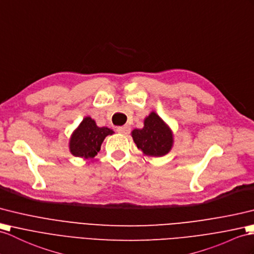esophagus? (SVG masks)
I'll return each instance as SVG.
<instances>
[{
	"mask_svg": "<svg viewBox=\"0 0 254 254\" xmlns=\"http://www.w3.org/2000/svg\"><path fill=\"white\" fill-rule=\"evenodd\" d=\"M116 130L123 134H128L129 132H130V128H129L128 126H122V127H117Z\"/></svg>",
	"mask_w": 254,
	"mask_h": 254,
	"instance_id": "34e87169",
	"label": "esophagus"
}]
</instances>
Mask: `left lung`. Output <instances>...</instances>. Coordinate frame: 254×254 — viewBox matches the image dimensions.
Masks as SVG:
<instances>
[{
	"label": "left lung",
	"mask_w": 254,
	"mask_h": 254,
	"mask_svg": "<svg viewBox=\"0 0 254 254\" xmlns=\"http://www.w3.org/2000/svg\"><path fill=\"white\" fill-rule=\"evenodd\" d=\"M131 134L138 148L148 156H163L170 151L172 146L170 129L154 112L145 119L144 127L134 129Z\"/></svg>",
	"instance_id": "1"
}]
</instances>
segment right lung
<instances>
[{
	"mask_svg": "<svg viewBox=\"0 0 254 254\" xmlns=\"http://www.w3.org/2000/svg\"><path fill=\"white\" fill-rule=\"evenodd\" d=\"M112 133L110 128L98 127L94 120L86 117L72 135L70 151L76 157L94 158L100 151L104 138Z\"/></svg>",
	"mask_w": 254,
	"mask_h": 254,
	"instance_id": "obj_1",
	"label": "right lung"
}]
</instances>
